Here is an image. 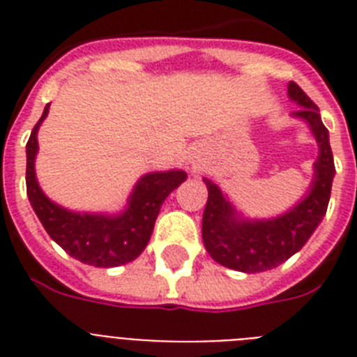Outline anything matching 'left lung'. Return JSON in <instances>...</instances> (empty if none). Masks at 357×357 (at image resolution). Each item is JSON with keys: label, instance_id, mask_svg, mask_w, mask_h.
<instances>
[{"label": "left lung", "instance_id": "obj_1", "mask_svg": "<svg viewBox=\"0 0 357 357\" xmlns=\"http://www.w3.org/2000/svg\"><path fill=\"white\" fill-rule=\"evenodd\" d=\"M289 96L302 107L294 111V116L310 123L319 142L315 179L310 195L282 217L252 222L237 218L220 189L206 179L209 196L202 218V238L213 259L234 271L250 274L282 265L307 243L326 215L335 174L328 129L322 123L319 107L294 81L289 83Z\"/></svg>", "mask_w": 357, "mask_h": 357}]
</instances>
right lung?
<instances>
[{
    "mask_svg": "<svg viewBox=\"0 0 357 357\" xmlns=\"http://www.w3.org/2000/svg\"><path fill=\"white\" fill-rule=\"evenodd\" d=\"M47 111H50V103L44 107V113L31 131L25 146L27 151L25 183L36 217L47 235L66 254L79 259L81 263L109 268L133 261L135 257H139L150 241L162 202L167 200V196L174 189H178L183 183L187 174L183 170L146 174L135 187L128 209L119 217L66 211L46 198L36 183L35 157L38 151L36 131L40 128L42 120L47 116Z\"/></svg>",
    "mask_w": 357,
    "mask_h": 357,
    "instance_id": "right-lung-1",
    "label": "right lung"
}]
</instances>
